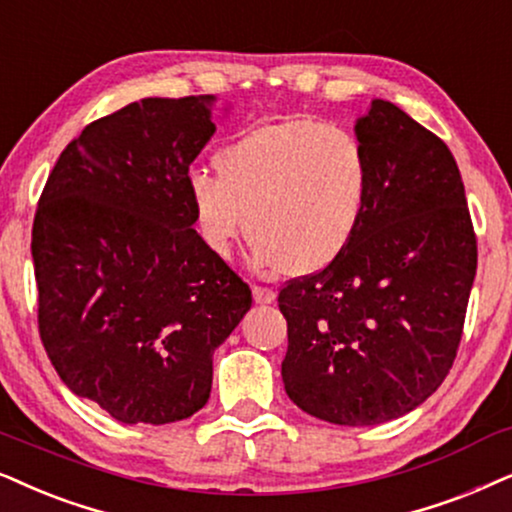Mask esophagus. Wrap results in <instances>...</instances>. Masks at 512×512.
Here are the masks:
<instances>
[{
  "instance_id": "obj_1",
  "label": "esophagus",
  "mask_w": 512,
  "mask_h": 512,
  "mask_svg": "<svg viewBox=\"0 0 512 512\" xmlns=\"http://www.w3.org/2000/svg\"><path fill=\"white\" fill-rule=\"evenodd\" d=\"M254 301L256 303H272L275 301V291H272L270 287H258V284H254Z\"/></svg>"
}]
</instances>
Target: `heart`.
Masks as SVG:
<instances>
[{
	"mask_svg": "<svg viewBox=\"0 0 512 512\" xmlns=\"http://www.w3.org/2000/svg\"><path fill=\"white\" fill-rule=\"evenodd\" d=\"M214 167L218 176L190 174L188 199L221 258L249 232L258 268L313 275L348 249L367 209L362 143L310 117L249 129L216 152Z\"/></svg>",
	"mask_w": 512,
	"mask_h": 512,
	"instance_id": "heart-1",
	"label": "heart"
}]
</instances>
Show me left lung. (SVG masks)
Returning a JSON list of instances; mask_svg holds the SVG:
<instances>
[{"instance_id": "8db88e82", "label": "left lung", "mask_w": 512, "mask_h": 512, "mask_svg": "<svg viewBox=\"0 0 512 512\" xmlns=\"http://www.w3.org/2000/svg\"><path fill=\"white\" fill-rule=\"evenodd\" d=\"M369 197L334 263L296 277L277 303L289 400L336 426L409 414L447 378L477 270L466 190L442 138L376 98L357 119Z\"/></svg>"}]
</instances>
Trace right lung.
<instances>
[{"label": "right lung", "instance_id": "1", "mask_svg": "<svg viewBox=\"0 0 512 512\" xmlns=\"http://www.w3.org/2000/svg\"><path fill=\"white\" fill-rule=\"evenodd\" d=\"M214 96L143 98L61 152L32 223L37 322L72 393L122 423L207 404L214 350L251 289L197 235L188 171L214 136Z\"/></svg>", "mask_w": 512, "mask_h": 512}]
</instances>
